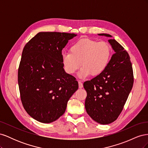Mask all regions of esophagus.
<instances>
[{"instance_id": "obj_1", "label": "esophagus", "mask_w": 148, "mask_h": 148, "mask_svg": "<svg viewBox=\"0 0 148 148\" xmlns=\"http://www.w3.org/2000/svg\"><path fill=\"white\" fill-rule=\"evenodd\" d=\"M78 84H79V88H82L83 87V83L81 81H80V80H78Z\"/></svg>"}]
</instances>
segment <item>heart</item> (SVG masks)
<instances>
[{
    "instance_id": "b5f03b06",
    "label": "heart",
    "mask_w": 148,
    "mask_h": 148,
    "mask_svg": "<svg viewBox=\"0 0 148 148\" xmlns=\"http://www.w3.org/2000/svg\"><path fill=\"white\" fill-rule=\"evenodd\" d=\"M70 52L62 54V63L67 73L73 74L83 65L78 76L99 75L106 69L112 50L109 43L89 38L78 40L71 46Z\"/></svg>"
}]
</instances>
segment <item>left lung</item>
<instances>
[{
  "instance_id": "8db88e82",
  "label": "left lung",
  "mask_w": 148,
  "mask_h": 148,
  "mask_svg": "<svg viewBox=\"0 0 148 148\" xmlns=\"http://www.w3.org/2000/svg\"><path fill=\"white\" fill-rule=\"evenodd\" d=\"M100 36L112 37L107 34ZM109 42L115 53L106 69L83 84L87 92L85 109L96 122L107 125L117 120L122 112L134 82L130 57L115 39Z\"/></svg>"
}]
</instances>
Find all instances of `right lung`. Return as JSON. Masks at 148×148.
Here are the masks:
<instances>
[{"mask_svg": "<svg viewBox=\"0 0 148 148\" xmlns=\"http://www.w3.org/2000/svg\"><path fill=\"white\" fill-rule=\"evenodd\" d=\"M73 33L40 32L26 43L18 71L24 109L38 122L49 123L63 115L78 88L76 78L63 68L62 50Z\"/></svg>", "mask_w": 148, "mask_h": 148, "instance_id": "1", "label": "right lung"}]
</instances>
